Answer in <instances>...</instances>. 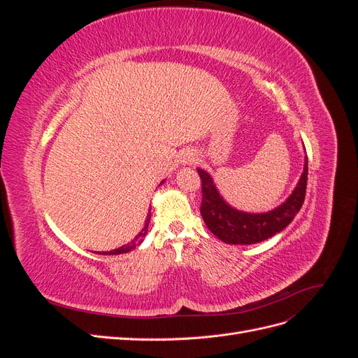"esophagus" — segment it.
<instances>
[{"label": "esophagus", "mask_w": 358, "mask_h": 358, "mask_svg": "<svg viewBox=\"0 0 358 358\" xmlns=\"http://www.w3.org/2000/svg\"><path fill=\"white\" fill-rule=\"evenodd\" d=\"M183 164H192L194 161H196V155H194L192 152H187L185 155L182 157V159H180Z\"/></svg>", "instance_id": "1"}]
</instances>
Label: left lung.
<instances>
[{
  "instance_id": "obj_1",
  "label": "left lung",
  "mask_w": 358,
  "mask_h": 358,
  "mask_svg": "<svg viewBox=\"0 0 358 358\" xmlns=\"http://www.w3.org/2000/svg\"><path fill=\"white\" fill-rule=\"evenodd\" d=\"M197 171L201 179L203 192L200 213L208 229L220 241L229 245H252L280 233L294 220L305 201L308 157H305L303 173L289 197L278 208L263 213H249L234 209L222 199L209 173L203 169H197Z\"/></svg>"
}]
</instances>
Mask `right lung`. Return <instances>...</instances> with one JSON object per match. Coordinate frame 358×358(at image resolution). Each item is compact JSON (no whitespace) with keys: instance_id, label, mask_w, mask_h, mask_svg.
<instances>
[{"instance_id":"1","label":"right lung","mask_w":358,"mask_h":358,"mask_svg":"<svg viewBox=\"0 0 358 358\" xmlns=\"http://www.w3.org/2000/svg\"><path fill=\"white\" fill-rule=\"evenodd\" d=\"M164 182V180H162ZM161 182V183H162ZM149 221H150V209H149V213H148V216H146V220H145V227L142 230H140V233L134 237V241H131L129 243H127V245H124V246H121V248H116V249H113V251H109V252H99V254H101V255H119V254H127V252H129V251H133V249H136L140 243L143 242V239H145V236L148 234V227H149Z\"/></svg>"}]
</instances>
